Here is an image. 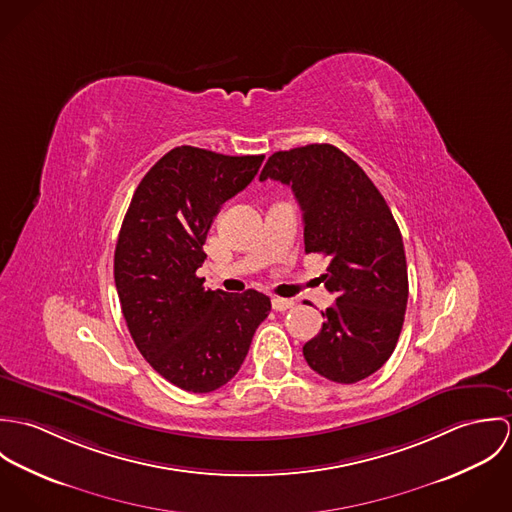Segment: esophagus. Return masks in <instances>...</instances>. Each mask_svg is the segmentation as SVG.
Segmentation results:
<instances>
[{
    "label": "esophagus",
    "mask_w": 512,
    "mask_h": 512,
    "mask_svg": "<svg viewBox=\"0 0 512 512\" xmlns=\"http://www.w3.org/2000/svg\"><path fill=\"white\" fill-rule=\"evenodd\" d=\"M293 303L292 299H284V297H274L272 299V307H274V311H288V309H292Z\"/></svg>",
    "instance_id": "obj_1"
}]
</instances>
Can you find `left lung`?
Here are the masks:
<instances>
[{
    "mask_svg": "<svg viewBox=\"0 0 512 512\" xmlns=\"http://www.w3.org/2000/svg\"><path fill=\"white\" fill-rule=\"evenodd\" d=\"M292 187L305 252L329 256L321 276L335 305L303 345L307 365L339 384L359 382L396 349L408 303L400 228L365 171L339 147L311 144L268 157L260 181Z\"/></svg>",
    "mask_w": 512,
    "mask_h": 512,
    "instance_id": "8db88e82",
    "label": "left lung"
}]
</instances>
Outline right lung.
I'll return each instance as SVG.
<instances>
[{
    "label": "right lung",
    "instance_id": "obj_1",
    "mask_svg": "<svg viewBox=\"0 0 512 512\" xmlns=\"http://www.w3.org/2000/svg\"><path fill=\"white\" fill-rule=\"evenodd\" d=\"M264 155L181 146L138 185L114 252V280L130 335L147 363L187 392H213L244 363L270 297L205 290L197 268L222 203L258 173Z\"/></svg>",
    "mask_w": 512,
    "mask_h": 512
}]
</instances>
